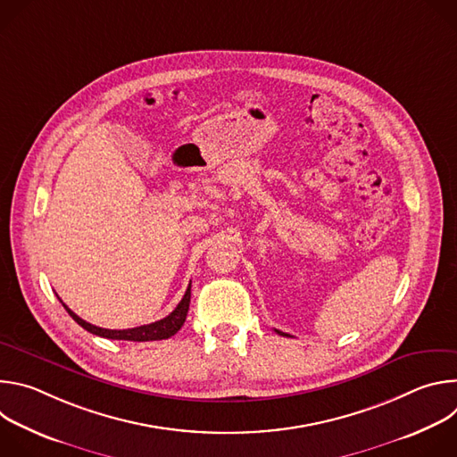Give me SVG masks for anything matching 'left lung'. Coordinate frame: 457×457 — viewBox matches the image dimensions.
<instances>
[{"label":"left lung","instance_id":"obj_1","mask_svg":"<svg viewBox=\"0 0 457 457\" xmlns=\"http://www.w3.org/2000/svg\"><path fill=\"white\" fill-rule=\"evenodd\" d=\"M277 333H278V335H282V337H287V335H284V333H280V331H277Z\"/></svg>","mask_w":457,"mask_h":457}]
</instances>
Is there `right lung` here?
Returning a JSON list of instances; mask_svg holds the SVG:
<instances>
[{
  "label": "right lung",
  "instance_id": "add662e5",
  "mask_svg": "<svg viewBox=\"0 0 457 457\" xmlns=\"http://www.w3.org/2000/svg\"><path fill=\"white\" fill-rule=\"evenodd\" d=\"M189 298H191V282L182 296V300L179 302V305L162 320L159 321H154V323H148V325H141V328H134V329H103V328H97V325H92L88 321H85L83 318H79L74 311H71L67 305L62 303V307L69 311V314L81 325L83 329H87L88 333L92 335H97V337H103V338H108V340H126V342H154V340H166L170 337H173L182 325L186 321V314H187V309H189Z\"/></svg>",
  "mask_w": 457,
  "mask_h": 457
}]
</instances>
